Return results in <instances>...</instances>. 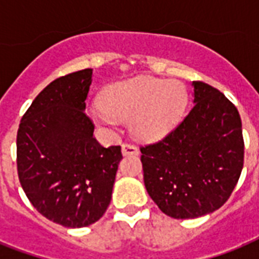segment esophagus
I'll return each mask as SVG.
<instances>
[{
	"label": "esophagus",
	"mask_w": 259,
	"mask_h": 259,
	"mask_svg": "<svg viewBox=\"0 0 259 259\" xmlns=\"http://www.w3.org/2000/svg\"><path fill=\"white\" fill-rule=\"evenodd\" d=\"M122 153H123V156H137L138 154V148L136 145H133V144H123L122 145Z\"/></svg>",
	"instance_id": "esophagus-1"
}]
</instances>
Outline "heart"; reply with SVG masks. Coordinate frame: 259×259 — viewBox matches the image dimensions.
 <instances>
[{
	"mask_svg": "<svg viewBox=\"0 0 259 259\" xmlns=\"http://www.w3.org/2000/svg\"><path fill=\"white\" fill-rule=\"evenodd\" d=\"M187 90L177 80L141 78L107 89L102 103L91 109L95 119H130V129L141 140H156L177 125L187 107Z\"/></svg>",
	"mask_w": 259,
	"mask_h": 259,
	"instance_id": "heart-1",
	"label": "heart"
}]
</instances>
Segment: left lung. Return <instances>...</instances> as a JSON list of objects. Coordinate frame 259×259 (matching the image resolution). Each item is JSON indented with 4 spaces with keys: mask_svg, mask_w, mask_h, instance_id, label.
<instances>
[{
    "mask_svg": "<svg viewBox=\"0 0 259 259\" xmlns=\"http://www.w3.org/2000/svg\"><path fill=\"white\" fill-rule=\"evenodd\" d=\"M188 115L154 144L140 148L152 200L175 219L213 212L231 196L245 157L242 121L223 94L196 80Z\"/></svg>",
    "mask_w": 259,
    "mask_h": 259,
    "instance_id": "left-lung-1",
    "label": "left lung"
}]
</instances>
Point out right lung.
Masks as SVG:
<instances>
[{
	"label": "right lung",
	"mask_w": 259,
	"mask_h": 259,
	"mask_svg": "<svg viewBox=\"0 0 259 259\" xmlns=\"http://www.w3.org/2000/svg\"><path fill=\"white\" fill-rule=\"evenodd\" d=\"M93 70L51 82L22 115L17 172L26 197L47 219L64 227L99 221L111 200L121 146H102L84 113Z\"/></svg>",
	"instance_id": "right-lung-1"
}]
</instances>
